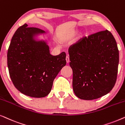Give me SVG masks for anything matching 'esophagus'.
I'll use <instances>...</instances> for the list:
<instances>
[{
  "mask_svg": "<svg viewBox=\"0 0 125 125\" xmlns=\"http://www.w3.org/2000/svg\"><path fill=\"white\" fill-rule=\"evenodd\" d=\"M66 62H67V63L69 62L70 60H69V56H66Z\"/></svg>",
  "mask_w": 125,
  "mask_h": 125,
  "instance_id": "34e87169",
  "label": "esophagus"
}]
</instances>
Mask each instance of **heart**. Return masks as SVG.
Masks as SVG:
<instances>
[{
    "instance_id": "1",
    "label": "heart",
    "mask_w": 125,
    "mask_h": 125,
    "mask_svg": "<svg viewBox=\"0 0 125 125\" xmlns=\"http://www.w3.org/2000/svg\"><path fill=\"white\" fill-rule=\"evenodd\" d=\"M76 33H77V32L76 31H71L69 33H68V35H67V36H66L65 37V39L71 38V37L74 36Z\"/></svg>"
}]
</instances>
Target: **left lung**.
<instances>
[{
    "label": "left lung",
    "instance_id": "1",
    "mask_svg": "<svg viewBox=\"0 0 125 125\" xmlns=\"http://www.w3.org/2000/svg\"><path fill=\"white\" fill-rule=\"evenodd\" d=\"M68 52L73 91L78 98L95 100L112 90L117 80L119 51L110 31L83 37L70 46Z\"/></svg>",
    "mask_w": 125,
    "mask_h": 125
}]
</instances>
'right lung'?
Returning a JSON list of instances; mask_svg holds the SVG:
<instances>
[{
	"mask_svg": "<svg viewBox=\"0 0 125 125\" xmlns=\"http://www.w3.org/2000/svg\"><path fill=\"white\" fill-rule=\"evenodd\" d=\"M45 32L27 24L20 27L11 39L7 52V65L13 84L24 94L35 98L50 93L53 82L66 64L64 52L51 55L44 41L33 39Z\"/></svg>",
	"mask_w": 125,
	"mask_h": 125,
	"instance_id": "obj_1",
	"label": "right lung"
}]
</instances>
